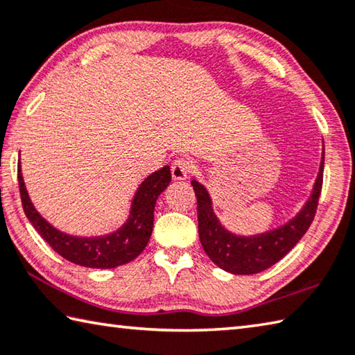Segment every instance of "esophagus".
<instances>
[{
  "label": "esophagus",
  "mask_w": 355,
  "mask_h": 355,
  "mask_svg": "<svg viewBox=\"0 0 355 355\" xmlns=\"http://www.w3.org/2000/svg\"><path fill=\"white\" fill-rule=\"evenodd\" d=\"M192 169V161L189 158H177L172 163V178L173 180H184L189 175V172Z\"/></svg>",
  "instance_id": "34e87169"
}]
</instances>
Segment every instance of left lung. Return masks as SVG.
<instances>
[{
	"mask_svg": "<svg viewBox=\"0 0 355 355\" xmlns=\"http://www.w3.org/2000/svg\"><path fill=\"white\" fill-rule=\"evenodd\" d=\"M323 167L324 152L312 196L298 216L279 228L254 236H236L225 230L212 211L208 191L197 180H192L191 184L197 197L198 237L205 253L216 266L233 275H254L272 267L300 242L311 227L323 186Z\"/></svg>",
	"mask_w": 355,
	"mask_h": 355,
	"instance_id": "1",
	"label": "left lung"
}]
</instances>
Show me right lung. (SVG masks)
<instances>
[{
	"label": "right lung",
	"instance_id": "1",
	"mask_svg": "<svg viewBox=\"0 0 355 355\" xmlns=\"http://www.w3.org/2000/svg\"><path fill=\"white\" fill-rule=\"evenodd\" d=\"M171 183V167L164 166L139 184L130 216L119 230L105 236L77 237L62 233L38 214L26 191L18 164V186L26 217L55 253L67 261L89 268H114L133 261L146 248L153 228V211L158 196Z\"/></svg>",
	"mask_w": 355,
	"mask_h": 355
}]
</instances>
